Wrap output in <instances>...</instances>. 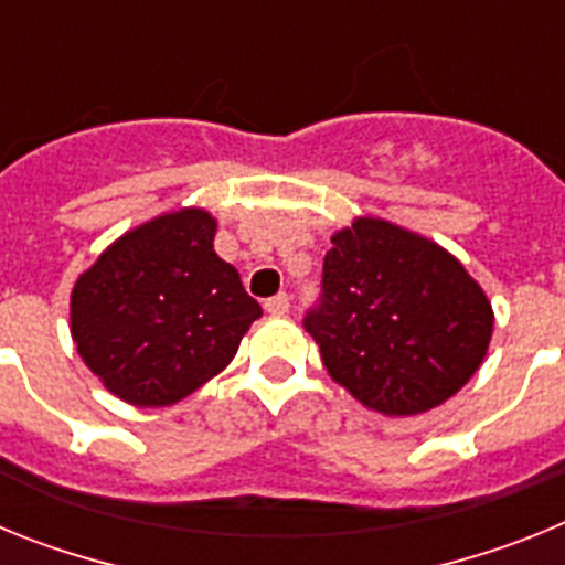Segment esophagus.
Listing matches in <instances>:
<instances>
[{
    "instance_id": "obj_1",
    "label": "esophagus",
    "mask_w": 565,
    "mask_h": 565,
    "mask_svg": "<svg viewBox=\"0 0 565 565\" xmlns=\"http://www.w3.org/2000/svg\"><path fill=\"white\" fill-rule=\"evenodd\" d=\"M288 308H291V299H288V294H277V297L266 299V311L271 313V317H282V313H288Z\"/></svg>"
}]
</instances>
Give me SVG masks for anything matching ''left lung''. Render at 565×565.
Segmentation results:
<instances>
[{
    "label": "left lung",
    "mask_w": 565,
    "mask_h": 565,
    "mask_svg": "<svg viewBox=\"0 0 565 565\" xmlns=\"http://www.w3.org/2000/svg\"><path fill=\"white\" fill-rule=\"evenodd\" d=\"M331 243L306 331L333 382L382 416H418L456 396L495 328L461 259L382 217H356Z\"/></svg>",
    "instance_id": "1"
}]
</instances>
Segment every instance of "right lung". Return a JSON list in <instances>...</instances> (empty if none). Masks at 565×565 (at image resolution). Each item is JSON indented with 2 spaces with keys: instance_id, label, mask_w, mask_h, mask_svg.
I'll list each match as a JSON object with an SVG mask.
<instances>
[{
  "instance_id": "obj_1",
  "label": "right lung",
  "mask_w": 565,
  "mask_h": 565,
  "mask_svg": "<svg viewBox=\"0 0 565 565\" xmlns=\"http://www.w3.org/2000/svg\"><path fill=\"white\" fill-rule=\"evenodd\" d=\"M217 221L186 206L109 243L70 294L78 356L113 396L169 407L226 367L257 299L214 252Z\"/></svg>"
}]
</instances>
